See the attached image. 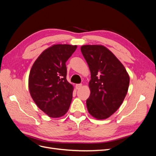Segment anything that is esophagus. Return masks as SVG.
Instances as JSON below:
<instances>
[{
    "label": "esophagus",
    "mask_w": 156,
    "mask_h": 156,
    "mask_svg": "<svg viewBox=\"0 0 156 156\" xmlns=\"http://www.w3.org/2000/svg\"><path fill=\"white\" fill-rule=\"evenodd\" d=\"M82 87V84H77L76 85H75V88H76V89H80Z\"/></svg>",
    "instance_id": "esophagus-1"
}]
</instances>
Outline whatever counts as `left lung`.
Segmentation results:
<instances>
[{
    "label": "left lung",
    "mask_w": 156,
    "mask_h": 156,
    "mask_svg": "<svg viewBox=\"0 0 156 156\" xmlns=\"http://www.w3.org/2000/svg\"><path fill=\"white\" fill-rule=\"evenodd\" d=\"M81 50L91 73L87 109L96 119H106L123 102L128 90L129 75L123 64L105 47L86 45Z\"/></svg>",
    "instance_id": "left-lung-1"
}]
</instances>
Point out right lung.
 <instances>
[{
  "instance_id": "obj_1",
  "label": "right lung",
  "mask_w": 156,
  "mask_h": 156,
  "mask_svg": "<svg viewBox=\"0 0 156 156\" xmlns=\"http://www.w3.org/2000/svg\"><path fill=\"white\" fill-rule=\"evenodd\" d=\"M77 45L56 44L45 49L30 69L29 88L37 106L51 118L62 116L72 100L73 86L66 79V62Z\"/></svg>"
}]
</instances>
